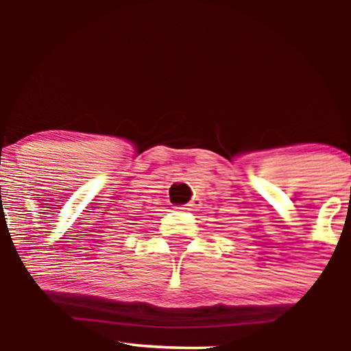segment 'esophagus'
<instances>
[{
  "mask_svg": "<svg viewBox=\"0 0 351 351\" xmlns=\"http://www.w3.org/2000/svg\"><path fill=\"white\" fill-rule=\"evenodd\" d=\"M199 206H201V199L199 198H193L188 204H184V206L181 209H184V211H196V209H198Z\"/></svg>",
  "mask_w": 351,
  "mask_h": 351,
  "instance_id": "1",
  "label": "esophagus"
}]
</instances>
